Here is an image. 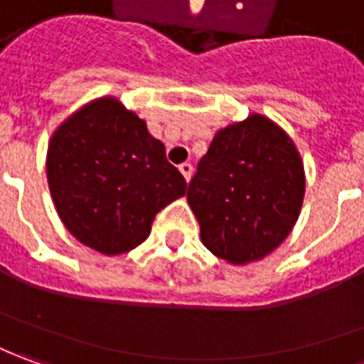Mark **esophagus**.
<instances>
[{"label":"esophagus","mask_w":364,"mask_h":364,"mask_svg":"<svg viewBox=\"0 0 364 364\" xmlns=\"http://www.w3.org/2000/svg\"><path fill=\"white\" fill-rule=\"evenodd\" d=\"M179 171H181V175L185 177V181H189L193 175V165L191 163H181V165H179Z\"/></svg>","instance_id":"obj_1"}]
</instances>
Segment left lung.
<instances>
[{"label": "left lung", "instance_id": "left-lung-1", "mask_svg": "<svg viewBox=\"0 0 364 364\" xmlns=\"http://www.w3.org/2000/svg\"><path fill=\"white\" fill-rule=\"evenodd\" d=\"M295 141L261 113L215 133L189 183L187 201L203 245L229 265L265 259L293 231L305 199Z\"/></svg>", "mask_w": 364, "mask_h": 364}]
</instances>
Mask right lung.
<instances>
[{
	"label": "right lung",
	"mask_w": 364,
	"mask_h": 364,
	"mask_svg": "<svg viewBox=\"0 0 364 364\" xmlns=\"http://www.w3.org/2000/svg\"><path fill=\"white\" fill-rule=\"evenodd\" d=\"M46 167L61 223L107 257L139 247L155 215L187 191L165 145L113 95L91 99L59 123Z\"/></svg>",
	"instance_id": "right-lung-1"
}]
</instances>
